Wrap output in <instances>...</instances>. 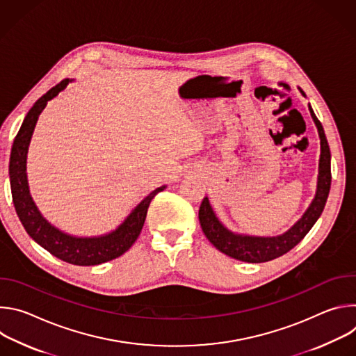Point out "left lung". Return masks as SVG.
I'll use <instances>...</instances> for the list:
<instances>
[{
    "label": "left lung",
    "mask_w": 356,
    "mask_h": 356,
    "mask_svg": "<svg viewBox=\"0 0 356 356\" xmlns=\"http://www.w3.org/2000/svg\"><path fill=\"white\" fill-rule=\"evenodd\" d=\"M301 94L306 95L302 91ZM309 110L316 122L320 140H321L317 191L310 207L289 231H286L282 235L249 236V235L234 234L228 228H225L221 224V221L217 218L216 213L213 211L209 198L204 197L201 201V206L198 210V220H200L202 232H204L207 239L218 250L225 253V255L248 264L269 262L272 259H276L284 255V253L293 249L304 236L307 235V232L313 228L316 221L320 218L325 207V202L330 194V187H331V154H330V146H328L321 122L316 117L312 106H309Z\"/></svg>",
    "instance_id": "1"
}]
</instances>
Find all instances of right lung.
<instances>
[{
	"label": "right lung",
	"instance_id": "right-lung-1",
	"mask_svg": "<svg viewBox=\"0 0 356 356\" xmlns=\"http://www.w3.org/2000/svg\"><path fill=\"white\" fill-rule=\"evenodd\" d=\"M70 81L73 80H62L59 84L43 94L28 111L11 149L10 181L15 211L28 235L47 252L52 253L54 257L67 264L79 266H92L121 257L122 253H125L134 245L142 231L152 198L162 190H165L166 186L158 187L149 195H146L115 231L106 235L90 238L73 236L58 229L43 218L29 193L26 177L28 147L36 121L43 108L46 107L47 101L55 98L62 90L66 88Z\"/></svg>",
	"mask_w": 356,
	"mask_h": 356
}]
</instances>
